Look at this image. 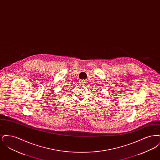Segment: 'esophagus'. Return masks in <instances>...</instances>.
Segmentation results:
<instances>
[{
  "instance_id": "34e87169",
  "label": "esophagus",
  "mask_w": 160,
  "mask_h": 160,
  "mask_svg": "<svg viewBox=\"0 0 160 160\" xmlns=\"http://www.w3.org/2000/svg\"><path fill=\"white\" fill-rule=\"evenodd\" d=\"M80 84H82V85H84V84H85L86 83V82H85V80H82L81 81H80Z\"/></svg>"
}]
</instances>
